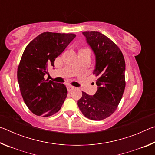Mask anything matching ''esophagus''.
Instances as JSON below:
<instances>
[{"label": "esophagus", "instance_id": "1", "mask_svg": "<svg viewBox=\"0 0 155 155\" xmlns=\"http://www.w3.org/2000/svg\"><path fill=\"white\" fill-rule=\"evenodd\" d=\"M74 89V87H73V86H71V85H68L67 87V90H68V91H71L72 90H73Z\"/></svg>", "mask_w": 155, "mask_h": 155}]
</instances>
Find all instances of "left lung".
Returning a JSON list of instances; mask_svg holds the SVG:
<instances>
[{"mask_svg": "<svg viewBox=\"0 0 155 155\" xmlns=\"http://www.w3.org/2000/svg\"><path fill=\"white\" fill-rule=\"evenodd\" d=\"M96 56L93 74L98 78V90L93 96L84 91L78 101L83 115L92 120H102L116 110L124 93L125 61L122 51L114 41L98 31L83 32Z\"/></svg>", "mask_w": 155, "mask_h": 155, "instance_id": "1", "label": "left lung"}]
</instances>
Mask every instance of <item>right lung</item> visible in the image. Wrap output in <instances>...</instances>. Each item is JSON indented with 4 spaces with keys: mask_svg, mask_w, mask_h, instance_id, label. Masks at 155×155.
<instances>
[{
    "mask_svg": "<svg viewBox=\"0 0 155 155\" xmlns=\"http://www.w3.org/2000/svg\"><path fill=\"white\" fill-rule=\"evenodd\" d=\"M76 37L73 33L44 32L28 44L18 68V81L26 105L36 115L51 116L67 97L64 84L44 78L48 68Z\"/></svg>",
    "mask_w": 155,
    "mask_h": 155,
    "instance_id": "obj_1",
    "label": "right lung"
}]
</instances>
